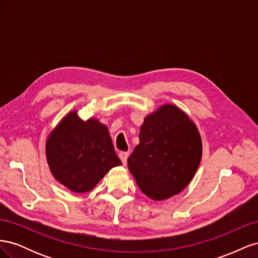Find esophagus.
I'll list each match as a JSON object with an SVG mask.
<instances>
[{"instance_id": "esophagus-1", "label": "esophagus", "mask_w": 258, "mask_h": 258, "mask_svg": "<svg viewBox=\"0 0 258 258\" xmlns=\"http://www.w3.org/2000/svg\"><path fill=\"white\" fill-rule=\"evenodd\" d=\"M118 156H119V158H120V160H121V162H122V165L126 166L127 158H128V156H129V153H127V152H120Z\"/></svg>"}]
</instances>
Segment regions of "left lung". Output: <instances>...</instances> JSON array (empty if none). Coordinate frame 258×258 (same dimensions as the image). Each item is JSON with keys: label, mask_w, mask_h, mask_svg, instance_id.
Segmentation results:
<instances>
[{"label": "left lung", "mask_w": 258, "mask_h": 258, "mask_svg": "<svg viewBox=\"0 0 258 258\" xmlns=\"http://www.w3.org/2000/svg\"><path fill=\"white\" fill-rule=\"evenodd\" d=\"M139 140L128 167L140 189L153 200L182 191L196 173L202 155L201 138L189 117L174 105H162L146 116Z\"/></svg>", "instance_id": "8db88e82"}]
</instances>
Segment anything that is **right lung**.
<instances>
[{"instance_id": "obj_1", "label": "right lung", "mask_w": 258, "mask_h": 258, "mask_svg": "<svg viewBox=\"0 0 258 258\" xmlns=\"http://www.w3.org/2000/svg\"><path fill=\"white\" fill-rule=\"evenodd\" d=\"M46 157L54 178L74 192L91 190L112 168L121 165L106 126L92 118L83 121L75 111L52 130Z\"/></svg>"}]
</instances>
